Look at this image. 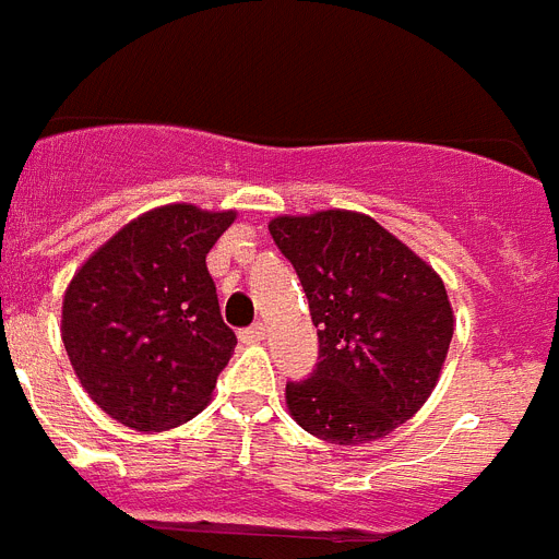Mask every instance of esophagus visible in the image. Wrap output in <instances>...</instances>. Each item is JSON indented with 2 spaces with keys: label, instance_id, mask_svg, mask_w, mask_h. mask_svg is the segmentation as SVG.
Wrapping results in <instances>:
<instances>
[{
  "label": "esophagus",
  "instance_id": "esophagus-1",
  "mask_svg": "<svg viewBox=\"0 0 559 559\" xmlns=\"http://www.w3.org/2000/svg\"><path fill=\"white\" fill-rule=\"evenodd\" d=\"M262 336H265V325H251V329H246V331H239V340H242V343L246 345H257V343H262Z\"/></svg>",
  "mask_w": 559,
  "mask_h": 559
}]
</instances>
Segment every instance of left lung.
Wrapping results in <instances>:
<instances>
[{
    "label": "left lung",
    "instance_id": "1",
    "mask_svg": "<svg viewBox=\"0 0 559 559\" xmlns=\"http://www.w3.org/2000/svg\"><path fill=\"white\" fill-rule=\"evenodd\" d=\"M320 336V366L285 385L299 428L334 445L389 437L440 382L454 334L442 276L359 211L274 216Z\"/></svg>",
    "mask_w": 559,
    "mask_h": 559
}]
</instances>
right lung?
<instances>
[{
	"mask_svg": "<svg viewBox=\"0 0 559 559\" xmlns=\"http://www.w3.org/2000/svg\"><path fill=\"white\" fill-rule=\"evenodd\" d=\"M237 211L151 207L82 262L62 299V343L110 419L154 435L205 408L237 336L223 322L205 253Z\"/></svg>",
	"mask_w": 559,
	"mask_h": 559,
	"instance_id": "obj_1",
	"label": "right lung"
}]
</instances>
